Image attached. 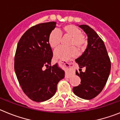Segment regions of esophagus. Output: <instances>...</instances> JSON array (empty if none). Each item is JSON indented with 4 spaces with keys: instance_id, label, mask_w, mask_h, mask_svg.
<instances>
[{
    "instance_id": "esophagus-1",
    "label": "esophagus",
    "mask_w": 120,
    "mask_h": 120,
    "mask_svg": "<svg viewBox=\"0 0 120 120\" xmlns=\"http://www.w3.org/2000/svg\"><path fill=\"white\" fill-rule=\"evenodd\" d=\"M66 64H68V66H66V67H67V72L68 71V70H69V69H70L71 68V66H70V64H69V63H67V62H66ZM69 74L68 73H66V77H69Z\"/></svg>"
}]
</instances>
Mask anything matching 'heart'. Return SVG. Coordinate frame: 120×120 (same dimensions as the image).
I'll list each match as a JSON object with an SVG mask.
<instances>
[{
	"instance_id": "b5f03b06",
	"label": "heart",
	"mask_w": 120,
	"mask_h": 120,
	"mask_svg": "<svg viewBox=\"0 0 120 120\" xmlns=\"http://www.w3.org/2000/svg\"><path fill=\"white\" fill-rule=\"evenodd\" d=\"M61 35L64 37H70L69 46L71 47H60L54 52V59L59 60H66L77 54L79 49L80 51L85 49L87 45V39L79 28L73 25H66L62 27L61 30H54L51 32L48 37V43L51 48L56 49L61 42Z\"/></svg>"
}]
</instances>
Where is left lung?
Returning a JSON list of instances; mask_svg holds the SVG:
<instances>
[{
  "mask_svg": "<svg viewBox=\"0 0 120 120\" xmlns=\"http://www.w3.org/2000/svg\"><path fill=\"white\" fill-rule=\"evenodd\" d=\"M79 27L87 35V48L75 60L80 69L76 74L81 79V84L73 87L74 93L81 98L91 100L103 89L110 72L111 63L103 41L92 28L86 25ZM85 67L83 73L81 68Z\"/></svg>",
  "mask_w": 120,
  "mask_h": 120,
  "instance_id": "obj_1",
  "label": "left lung"
}]
</instances>
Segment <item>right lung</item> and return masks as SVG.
<instances>
[{
	"mask_svg": "<svg viewBox=\"0 0 120 120\" xmlns=\"http://www.w3.org/2000/svg\"><path fill=\"white\" fill-rule=\"evenodd\" d=\"M56 22L42 23L27 30L19 40L14 57V70L24 93L36 102L52 97L64 71L51 65L53 53L48 43Z\"/></svg>",
	"mask_w": 120,
	"mask_h": 120,
	"instance_id": "add662e5",
	"label": "right lung"
}]
</instances>
